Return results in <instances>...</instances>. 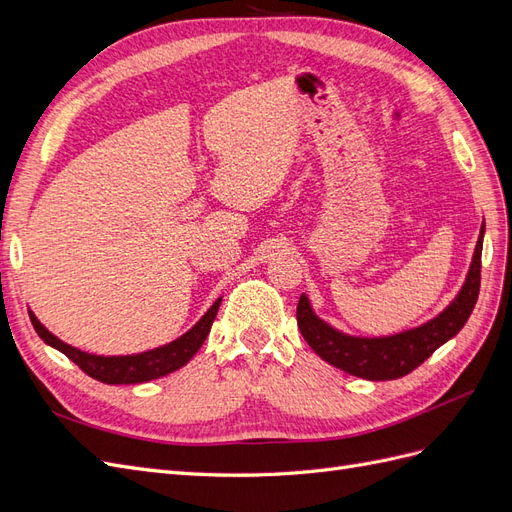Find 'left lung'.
Here are the masks:
<instances>
[{
	"mask_svg": "<svg viewBox=\"0 0 512 512\" xmlns=\"http://www.w3.org/2000/svg\"><path fill=\"white\" fill-rule=\"evenodd\" d=\"M485 222L480 228L476 250L466 282L453 303L442 314L431 318L421 327L401 331L389 337H354L333 329L320 320L309 299L301 294L297 305V322L305 342L312 350L346 374L365 380H395L408 376L423 361L436 352L448 339L455 337L468 322L480 290V254H483Z\"/></svg>",
	"mask_w": 512,
	"mask_h": 512,
	"instance_id": "obj_1",
	"label": "left lung"
}]
</instances>
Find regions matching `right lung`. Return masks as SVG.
Wrapping results in <instances>:
<instances>
[{
    "label": "right lung",
    "mask_w": 512,
    "mask_h": 512,
    "mask_svg": "<svg viewBox=\"0 0 512 512\" xmlns=\"http://www.w3.org/2000/svg\"><path fill=\"white\" fill-rule=\"evenodd\" d=\"M220 303L222 299L215 301L207 309V314L200 318L188 333H183L179 339H175V342L141 352V354H126V356H98V354L83 352L79 348L64 344L51 331H46L44 324L34 316V312H29V318H32L34 329L40 335V339H44V344L64 352L72 363H76L85 371L87 376L100 380L104 384H138V382L162 378L170 374V371H177L179 367L188 363L200 350V346L205 344V339L211 331V324L215 320V314H218L220 309Z\"/></svg>",
    "instance_id": "right-lung-1"
}]
</instances>
